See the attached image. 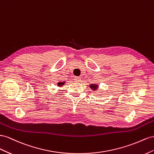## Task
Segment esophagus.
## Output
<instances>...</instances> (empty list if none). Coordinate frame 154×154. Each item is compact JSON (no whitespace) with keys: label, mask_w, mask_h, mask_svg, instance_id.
Wrapping results in <instances>:
<instances>
[{"label":"esophagus","mask_w":154,"mask_h":154,"mask_svg":"<svg viewBox=\"0 0 154 154\" xmlns=\"http://www.w3.org/2000/svg\"><path fill=\"white\" fill-rule=\"evenodd\" d=\"M74 81L76 82H79L81 81V79L79 77H75L74 78Z\"/></svg>","instance_id":"34e87169"}]
</instances>
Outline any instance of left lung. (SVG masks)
<instances>
[{
    "instance_id": "1",
    "label": "left lung",
    "mask_w": 154,
    "mask_h": 154,
    "mask_svg": "<svg viewBox=\"0 0 154 154\" xmlns=\"http://www.w3.org/2000/svg\"><path fill=\"white\" fill-rule=\"evenodd\" d=\"M90 88L92 90H94V91L97 90V89L99 88H98L99 86L97 85H95V84H91V85H90Z\"/></svg>"
}]
</instances>
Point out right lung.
<instances>
[{
    "label": "right lung",
    "mask_w": 154,
    "mask_h": 154,
    "mask_svg": "<svg viewBox=\"0 0 154 154\" xmlns=\"http://www.w3.org/2000/svg\"><path fill=\"white\" fill-rule=\"evenodd\" d=\"M64 84H65V82H57V85L59 87L63 86Z\"/></svg>",
    "instance_id": "1"
}]
</instances>
